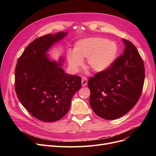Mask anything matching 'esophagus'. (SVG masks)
Returning a JSON list of instances; mask_svg holds the SVG:
<instances>
[{
    "mask_svg": "<svg viewBox=\"0 0 156 156\" xmlns=\"http://www.w3.org/2000/svg\"><path fill=\"white\" fill-rule=\"evenodd\" d=\"M87 83H88L87 78L85 77H83L82 79H81V85H82V87H85L87 85Z\"/></svg>",
    "mask_w": 156,
    "mask_h": 156,
    "instance_id": "esophagus-1",
    "label": "esophagus"
}]
</instances>
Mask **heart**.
<instances>
[{
	"label": "heart",
	"mask_w": 156,
	"mask_h": 156,
	"mask_svg": "<svg viewBox=\"0 0 156 156\" xmlns=\"http://www.w3.org/2000/svg\"><path fill=\"white\" fill-rule=\"evenodd\" d=\"M119 52L117 44L103 37H90L78 40L74 52L69 51L67 60L73 73H78L87 59V66L94 72L107 70L116 61Z\"/></svg>",
	"instance_id": "heart-1"
}]
</instances>
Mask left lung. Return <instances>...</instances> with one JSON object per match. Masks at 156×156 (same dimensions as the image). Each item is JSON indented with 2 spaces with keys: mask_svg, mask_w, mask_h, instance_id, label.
<instances>
[{
  "mask_svg": "<svg viewBox=\"0 0 156 156\" xmlns=\"http://www.w3.org/2000/svg\"><path fill=\"white\" fill-rule=\"evenodd\" d=\"M125 51L107 70L88 80L90 104L105 119H116L132 109L142 94L145 79L144 62L135 46L122 39Z\"/></svg>",
  "mask_w": 156,
  "mask_h": 156,
  "instance_id": "left-lung-1",
  "label": "left lung"
}]
</instances>
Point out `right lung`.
<instances>
[{"label":"right lung","mask_w":156,"mask_h":156,"mask_svg":"<svg viewBox=\"0 0 156 156\" xmlns=\"http://www.w3.org/2000/svg\"><path fill=\"white\" fill-rule=\"evenodd\" d=\"M68 34L57 32L35 39L24 51L15 69L18 99L35 118L53 122L68 112L72 98L81 88V77L68 75L61 68L63 57L52 60L48 52Z\"/></svg>","instance_id":"right-lung-1"}]
</instances>
